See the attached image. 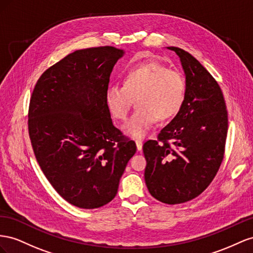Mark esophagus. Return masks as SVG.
<instances>
[{
    "label": "esophagus",
    "mask_w": 253,
    "mask_h": 253,
    "mask_svg": "<svg viewBox=\"0 0 253 253\" xmlns=\"http://www.w3.org/2000/svg\"><path fill=\"white\" fill-rule=\"evenodd\" d=\"M135 144H136V148H138V150H142V147H143L142 140H135Z\"/></svg>",
    "instance_id": "1"
}]
</instances>
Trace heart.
Returning <instances> with one entry per match:
<instances>
[{
    "label": "heart",
    "instance_id": "heart-1",
    "mask_svg": "<svg viewBox=\"0 0 253 253\" xmlns=\"http://www.w3.org/2000/svg\"><path fill=\"white\" fill-rule=\"evenodd\" d=\"M186 95L184 76L155 61H143L128 68L122 84H110L106 102L113 117L125 120L135 99L136 110L124 125V131L133 138H144L156 121L174 117Z\"/></svg>",
    "mask_w": 253,
    "mask_h": 253
}]
</instances>
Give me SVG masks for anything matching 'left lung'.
I'll return each instance as SVG.
<instances>
[{"instance_id":"1","label":"left lung","mask_w":253,"mask_h":253,"mask_svg":"<svg viewBox=\"0 0 253 253\" xmlns=\"http://www.w3.org/2000/svg\"><path fill=\"white\" fill-rule=\"evenodd\" d=\"M168 48L181 61L186 95L158 139L144 143V177L151 196L177 205L199 196L217 174L225 154L228 111L219 84L203 64L182 48Z\"/></svg>"}]
</instances>
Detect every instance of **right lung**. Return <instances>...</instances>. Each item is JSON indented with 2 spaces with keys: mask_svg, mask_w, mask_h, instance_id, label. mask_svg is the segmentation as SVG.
Wrapping results in <instances>:
<instances>
[{
  "mask_svg": "<svg viewBox=\"0 0 253 253\" xmlns=\"http://www.w3.org/2000/svg\"><path fill=\"white\" fill-rule=\"evenodd\" d=\"M124 50H75L43 72L28 108V134L43 174L68 203L103 207L115 197L135 154L114 127L106 102L112 69Z\"/></svg>",
  "mask_w": 253,
  "mask_h": 253,
  "instance_id": "right-lung-1",
  "label": "right lung"
}]
</instances>
